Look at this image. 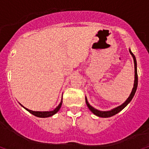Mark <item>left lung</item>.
<instances>
[{"label":"left lung","instance_id":"obj_1","mask_svg":"<svg viewBox=\"0 0 149 149\" xmlns=\"http://www.w3.org/2000/svg\"><path fill=\"white\" fill-rule=\"evenodd\" d=\"M129 52L131 53L132 56H133V59H134V63H135V82H134V87L133 88V91L131 92V95H130L129 97H128L127 100H126L124 104H122L121 106H118V107L114 108V109L111 110V111H98V110L95 109V108L92 107V106L90 105L88 102L87 99H86V104H87V106L88 107L90 111H91L93 113H94L95 115H97V116L100 117H110L113 116V115H116V114L118 113L119 112H120L122 110L124 109V108L128 105V103L131 102L132 99H133V97H134V95H135V92H136V90L137 88V83H138V77H137V61H136V58H135V55L133 54V52H131V49H129Z\"/></svg>","mask_w":149,"mask_h":149}]
</instances>
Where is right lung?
<instances>
[{"instance_id":"add662e5","label":"right lung","mask_w":149,"mask_h":149,"mask_svg":"<svg viewBox=\"0 0 149 149\" xmlns=\"http://www.w3.org/2000/svg\"><path fill=\"white\" fill-rule=\"evenodd\" d=\"M62 102H63V100H61V102L59 105H58V106H57V107L55 108L54 111H49V112H47H47L32 111H31V110H29V109H27V108H25V107H24V106H22L21 104V105L22 106H23V107L24 108H25V109H26L27 111L30 112V113L31 114H32V115H34V116L38 117H48L52 116L53 115H54V114H56L58 111H59L61 106Z\"/></svg>"}]
</instances>
